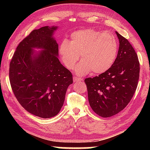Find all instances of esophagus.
<instances>
[{
  "instance_id": "34e87169",
  "label": "esophagus",
  "mask_w": 150,
  "mask_h": 150,
  "mask_svg": "<svg viewBox=\"0 0 150 150\" xmlns=\"http://www.w3.org/2000/svg\"><path fill=\"white\" fill-rule=\"evenodd\" d=\"M73 81H74L75 83H77V82H80V81H82L83 79H79V78H77L76 77H74L73 78Z\"/></svg>"
}]
</instances>
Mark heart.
<instances>
[{
    "instance_id": "1",
    "label": "heart",
    "mask_w": 150,
    "mask_h": 150,
    "mask_svg": "<svg viewBox=\"0 0 150 150\" xmlns=\"http://www.w3.org/2000/svg\"><path fill=\"white\" fill-rule=\"evenodd\" d=\"M59 46V54L67 69L75 67L81 55L82 62L75 67V73L84 76L93 71L95 74L106 72L113 65L118 50L115 35L108 32L92 28L80 30L71 34Z\"/></svg>"
}]
</instances>
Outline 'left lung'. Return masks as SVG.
Wrapping results in <instances>:
<instances>
[{
    "instance_id": "1",
    "label": "left lung",
    "mask_w": 150,
    "mask_h": 150,
    "mask_svg": "<svg viewBox=\"0 0 150 150\" xmlns=\"http://www.w3.org/2000/svg\"><path fill=\"white\" fill-rule=\"evenodd\" d=\"M116 34L120 44L113 65L98 76L85 79L91 107L103 118L115 115L126 107L139 79V63L135 50L128 40Z\"/></svg>"
}]
</instances>
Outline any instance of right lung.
Returning a JSON list of instances; mask_svg holds the SVG:
<instances>
[{
  "label": "right lung",
  "instance_id": "add662e5",
  "mask_svg": "<svg viewBox=\"0 0 150 150\" xmlns=\"http://www.w3.org/2000/svg\"><path fill=\"white\" fill-rule=\"evenodd\" d=\"M57 26L34 30L16 47L10 63L12 89L25 110L38 117L57 115L73 83L71 73L58 59V44L54 38ZM35 49H41L38 52Z\"/></svg>",
  "mask_w": 150,
  "mask_h": 150
}]
</instances>
